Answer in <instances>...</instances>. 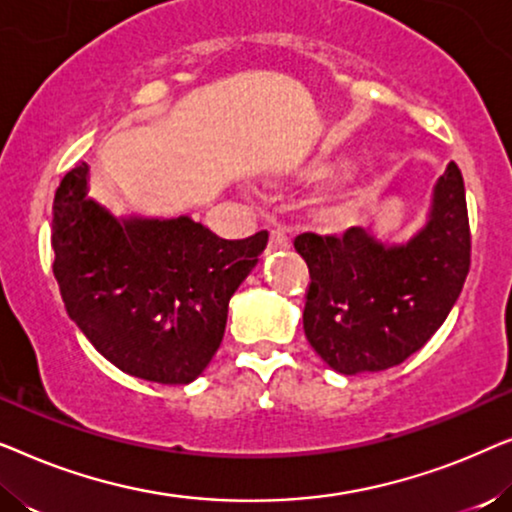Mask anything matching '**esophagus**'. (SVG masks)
I'll list each match as a JSON object with an SVG mask.
<instances>
[{"label": "esophagus", "mask_w": 512, "mask_h": 512, "mask_svg": "<svg viewBox=\"0 0 512 512\" xmlns=\"http://www.w3.org/2000/svg\"><path fill=\"white\" fill-rule=\"evenodd\" d=\"M291 240L282 230H270V249H289Z\"/></svg>", "instance_id": "esophagus-1"}]
</instances>
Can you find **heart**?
<instances>
[{
    "label": "heart",
    "instance_id": "b5f03b06",
    "mask_svg": "<svg viewBox=\"0 0 512 512\" xmlns=\"http://www.w3.org/2000/svg\"><path fill=\"white\" fill-rule=\"evenodd\" d=\"M326 172H328L326 163H314L310 170H307V177L317 179V177H324ZM352 212H354V200L352 198H338L326 207V216H328V219H333V221L347 219V216Z\"/></svg>",
    "mask_w": 512,
    "mask_h": 512
}]
</instances>
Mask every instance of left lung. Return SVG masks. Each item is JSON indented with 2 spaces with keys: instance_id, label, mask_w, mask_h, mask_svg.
I'll return each mask as SVG.
<instances>
[{
  "instance_id": "obj_1",
  "label": "left lung",
  "mask_w": 512,
  "mask_h": 512,
  "mask_svg": "<svg viewBox=\"0 0 512 512\" xmlns=\"http://www.w3.org/2000/svg\"><path fill=\"white\" fill-rule=\"evenodd\" d=\"M293 247L310 268L303 328L314 352L342 375L398 366L443 326L471 268L461 170L447 165L429 221L405 244L349 228L342 237L303 233Z\"/></svg>"
}]
</instances>
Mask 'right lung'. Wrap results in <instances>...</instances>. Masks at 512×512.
Here are the masks:
<instances>
[{
	"label": "right lung",
	"mask_w": 512,
	"mask_h": 512,
	"mask_svg": "<svg viewBox=\"0 0 512 512\" xmlns=\"http://www.w3.org/2000/svg\"><path fill=\"white\" fill-rule=\"evenodd\" d=\"M53 275L69 319L97 352L139 380L188 384L219 349L228 303L268 233L221 240L188 216L116 219L88 198V165L53 200Z\"/></svg>",
	"instance_id": "add662e5"
}]
</instances>
